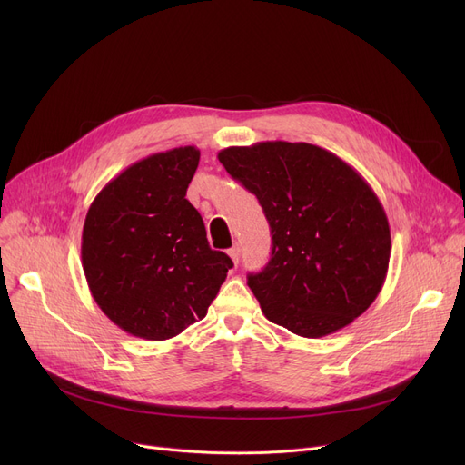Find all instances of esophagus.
Returning <instances> with one entry per match:
<instances>
[{
	"instance_id": "esophagus-1",
	"label": "esophagus",
	"mask_w": 465,
	"mask_h": 465,
	"mask_svg": "<svg viewBox=\"0 0 465 465\" xmlns=\"http://www.w3.org/2000/svg\"><path fill=\"white\" fill-rule=\"evenodd\" d=\"M228 254H230V258L233 260V263H239V258H241V249H239V245H233V247L228 251Z\"/></svg>"
}]
</instances>
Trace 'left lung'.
I'll use <instances>...</instances> for the list:
<instances>
[{"instance_id": "left-lung-1", "label": "left lung", "mask_w": 465, "mask_h": 465, "mask_svg": "<svg viewBox=\"0 0 465 465\" xmlns=\"http://www.w3.org/2000/svg\"><path fill=\"white\" fill-rule=\"evenodd\" d=\"M272 228V258L249 286L272 322L302 337L349 326L384 284L390 226L373 188L333 153L265 141L218 153Z\"/></svg>"}]
</instances>
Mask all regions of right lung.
<instances>
[{"label":"right lung","instance_id":"right-lung-1","mask_svg":"<svg viewBox=\"0 0 465 465\" xmlns=\"http://www.w3.org/2000/svg\"><path fill=\"white\" fill-rule=\"evenodd\" d=\"M200 151L151 154L109 181L92 202L81 242L92 298L120 330L163 341L202 321L233 262L213 251L186 200Z\"/></svg>","mask_w":465,"mask_h":465}]
</instances>
